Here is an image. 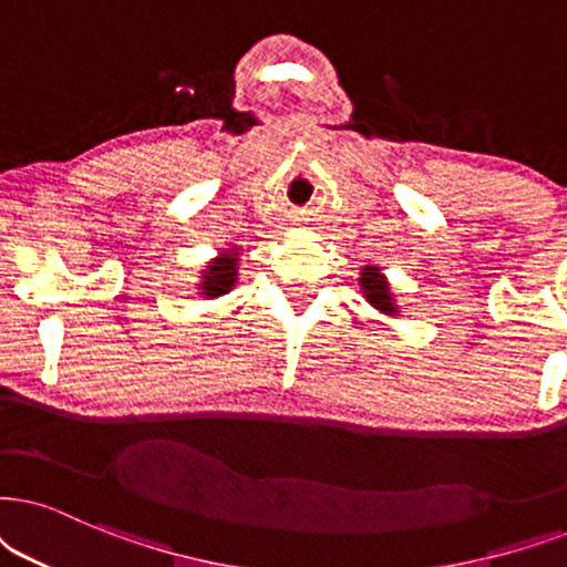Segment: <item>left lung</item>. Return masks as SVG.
<instances>
[{"label":"left lung","instance_id":"obj_1","mask_svg":"<svg viewBox=\"0 0 567 567\" xmlns=\"http://www.w3.org/2000/svg\"><path fill=\"white\" fill-rule=\"evenodd\" d=\"M361 288L367 290V298H369L371 306H377L379 311H384V313H395V306H392L390 292H386L384 277L379 275L377 267H367V269H363V275H361Z\"/></svg>","mask_w":567,"mask_h":567}]
</instances>
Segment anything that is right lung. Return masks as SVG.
I'll return each instance as SVG.
<instances>
[{
	"instance_id": "right-lung-1",
	"label": "right lung",
	"mask_w": 567,
	"mask_h": 567,
	"mask_svg": "<svg viewBox=\"0 0 567 567\" xmlns=\"http://www.w3.org/2000/svg\"><path fill=\"white\" fill-rule=\"evenodd\" d=\"M233 282H235V254H227L221 256V259L212 261L209 271L204 275V285H200V290H204V296L217 298L221 292L230 290Z\"/></svg>"
}]
</instances>
